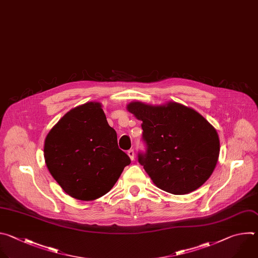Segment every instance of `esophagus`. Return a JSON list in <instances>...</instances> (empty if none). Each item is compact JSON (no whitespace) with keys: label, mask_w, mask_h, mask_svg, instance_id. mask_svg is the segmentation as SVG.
<instances>
[{"label":"esophagus","mask_w":258,"mask_h":258,"mask_svg":"<svg viewBox=\"0 0 258 258\" xmlns=\"http://www.w3.org/2000/svg\"><path fill=\"white\" fill-rule=\"evenodd\" d=\"M127 154L129 156V158L133 161L134 160V150L133 149H129L128 151H127Z\"/></svg>","instance_id":"34e87169"}]
</instances>
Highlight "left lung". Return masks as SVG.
I'll return each instance as SVG.
<instances>
[{"instance_id": "obj_1", "label": "left lung", "mask_w": 258, "mask_h": 258, "mask_svg": "<svg viewBox=\"0 0 258 258\" xmlns=\"http://www.w3.org/2000/svg\"><path fill=\"white\" fill-rule=\"evenodd\" d=\"M127 109L142 121L145 150L138 152V162L159 188L187 194L211 177L219 159L220 139L200 114L177 102L149 106L134 101Z\"/></svg>"}]
</instances>
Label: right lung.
<instances>
[{
  "mask_svg": "<svg viewBox=\"0 0 258 258\" xmlns=\"http://www.w3.org/2000/svg\"><path fill=\"white\" fill-rule=\"evenodd\" d=\"M43 151L46 167L62 189L85 201L108 193L131 163L99 102L68 112L48 132Z\"/></svg>",
  "mask_w": 258,
  "mask_h": 258,
  "instance_id": "obj_1",
  "label": "right lung"
}]
</instances>
